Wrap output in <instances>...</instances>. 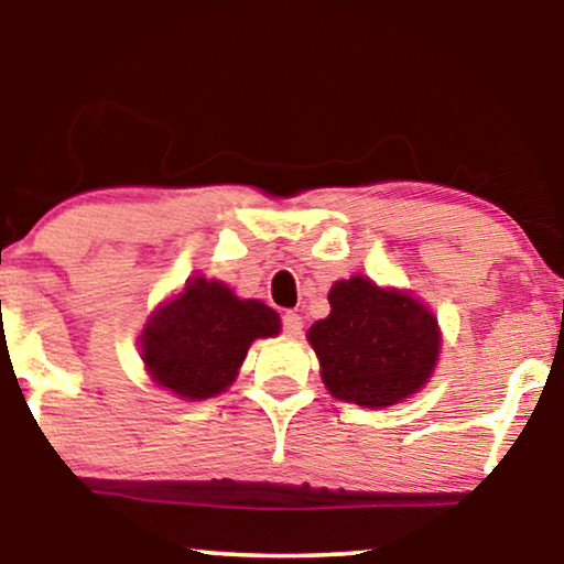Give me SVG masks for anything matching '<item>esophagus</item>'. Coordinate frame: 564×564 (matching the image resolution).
Segmentation results:
<instances>
[{
	"label": "esophagus",
	"mask_w": 564,
	"mask_h": 564,
	"mask_svg": "<svg viewBox=\"0 0 564 564\" xmlns=\"http://www.w3.org/2000/svg\"><path fill=\"white\" fill-rule=\"evenodd\" d=\"M282 330H284V336H300V330H303V318H300L297 313H292V311H288L282 315Z\"/></svg>",
	"instance_id": "1"
}]
</instances>
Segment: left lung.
I'll return each mask as SVG.
<instances>
[{
    "mask_svg": "<svg viewBox=\"0 0 564 564\" xmlns=\"http://www.w3.org/2000/svg\"><path fill=\"white\" fill-rule=\"evenodd\" d=\"M330 315L313 323L328 392L365 408L395 405L429 380L438 357L436 318L411 295L351 276L328 292Z\"/></svg>",
    "mask_w": 564,
    "mask_h": 564,
    "instance_id": "8db88e82",
    "label": "left lung"
}]
</instances>
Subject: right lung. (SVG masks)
I'll return each mask as SVG.
<instances>
[{"mask_svg":"<svg viewBox=\"0 0 564 564\" xmlns=\"http://www.w3.org/2000/svg\"><path fill=\"white\" fill-rule=\"evenodd\" d=\"M280 334V315L259 300H238L218 280H195L161 305L141 336L143 361L161 388L205 400L236 380L253 338Z\"/></svg>","mask_w":564,"mask_h":564,"instance_id":"obj_1","label":"right lung"}]
</instances>
